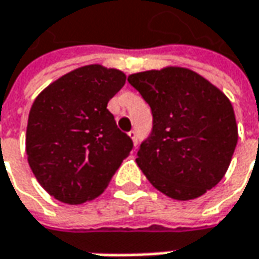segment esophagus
<instances>
[{
	"label": "esophagus",
	"mask_w": 259,
	"mask_h": 259,
	"mask_svg": "<svg viewBox=\"0 0 259 259\" xmlns=\"http://www.w3.org/2000/svg\"><path fill=\"white\" fill-rule=\"evenodd\" d=\"M128 134H130V137H131V138H133V141H134V144H138V134H137V131L136 130H131V131H130V133H128Z\"/></svg>",
	"instance_id": "esophagus-1"
}]
</instances>
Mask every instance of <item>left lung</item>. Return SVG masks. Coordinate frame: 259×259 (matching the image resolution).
I'll return each mask as SVG.
<instances>
[{
	"label": "left lung",
	"instance_id": "left-lung-1",
	"mask_svg": "<svg viewBox=\"0 0 259 259\" xmlns=\"http://www.w3.org/2000/svg\"><path fill=\"white\" fill-rule=\"evenodd\" d=\"M153 115L137 163L150 184L174 200H194L226 174L238 143L230 100L200 74L181 67L128 77Z\"/></svg>",
	"mask_w": 259,
	"mask_h": 259
}]
</instances>
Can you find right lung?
<instances>
[{
  "label": "right lung",
  "mask_w": 259,
  "mask_h": 259,
  "mask_svg": "<svg viewBox=\"0 0 259 259\" xmlns=\"http://www.w3.org/2000/svg\"><path fill=\"white\" fill-rule=\"evenodd\" d=\"M125 78L119 70L85 65L48 85L33 102L27 160L54 198L67 204L96 198L134 147L106 108Z\"/></svg>",
  "instance_id": "right-lung-1"
}]
</instances>
